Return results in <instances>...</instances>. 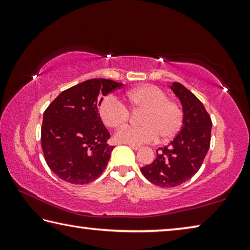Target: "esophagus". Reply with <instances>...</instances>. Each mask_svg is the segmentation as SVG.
Here are the masks:
<instances>
[{
	"instance_id": "34e87169",
	"label": "esophagus",
	"mask_w": 250,
	"mask_h": 250,
	"mask_svg": "<svg viewBox=\"0 0 250 250\" xmlns=\"http://www.w3.org/2000/svg\"><path fill=\"white\" fill-rule=\"evenodd\" d=\"M129 146L131 147V149H132V150H135V151H137V150H139V149H140V146H133V145H129Z\"/></svg>"
}]
</instances>
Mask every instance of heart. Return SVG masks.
Wrapping results in <instances>:
<instances>
[{"label":"heart","instance_id":"1","mask_svg":"<svg viewBox=\"0 0 250 250\" xmlns=\"http://www.w3.org/2000/svg\"><path fill=\"white\" fill-rule=\"evenodd\" d=\"M125 101L132 110H143L141 126H125L116 133L119 143L141 146L158 140H168L180 132L183 125V109L174 100L167 99V92L154 84H145L129 91ZM99 116L104 124L111 129L126 125L130 111L115 96L108 95L100 100Z\"/></svg>","mask_w":250,"mask_h":250}]
</instances>
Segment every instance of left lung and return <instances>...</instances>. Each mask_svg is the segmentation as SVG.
<instances>
[{
    "mask_svg": "<svg viewBox=\"0 0 250 250\" xmlns=\"http://www.w3.org/2000/svg\"><path fill=\"white\" fill-rule=\"evenodd\" d=\"M171 89L183 108V125L171 145L160 147L156 159L141 167L142 174L160 188H174L196 174L210 145L211 120L201 100L180 83Z\"/></svg>",
    "mask_w": 250,
    "mask_h": 250,
    "instance_id": "1",
    "label": "left lung"
}]
</instances>
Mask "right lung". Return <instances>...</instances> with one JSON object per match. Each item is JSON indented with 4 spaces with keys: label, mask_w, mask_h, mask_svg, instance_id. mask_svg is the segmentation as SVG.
Returning a JSON list of instances; mask_svg holds the SVG:
<instances>
[{
    "label": "right lung",
    "mask_w": 250,
    "mask_h": 250,
    "mask_svg": "<svg viewBox=\"0 0 250 250\" xmlns=\"http://www.w3.org/2000/svg\"><path fill=\"white\" fill-rule=\"evenodd\" d=\"M124 84L110 79H89L59 94L44 112L42 149L47 166L62 180L88 184L99 177L113 146L98 112L101 95Z\"/></svg>",
    "instance_id": "right-lung-1"
}]
</instances>
